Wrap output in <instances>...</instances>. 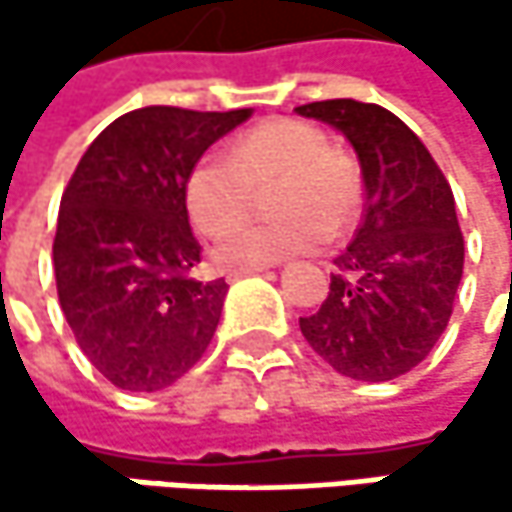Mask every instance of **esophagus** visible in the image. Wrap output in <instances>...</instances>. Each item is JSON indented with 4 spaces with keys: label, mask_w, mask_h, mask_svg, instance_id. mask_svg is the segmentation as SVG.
<instances>
[{
    "label": "esophagus",
    "mask_w": 512,
    "mask_h": 512,
    "mask_svg": "<svg viewBox=\"0 0 512 512\" xmlns=\"http://www.w3.org/2000/svg\"><path fill=\"white\" fill-rule=\"evenodd\" d=\"M266 269V263H252V266H231L228 269V278L234 281V278H240V275H252V272H263Z\"/></svg>",
    "instance_id": "1"
}]
</instances>
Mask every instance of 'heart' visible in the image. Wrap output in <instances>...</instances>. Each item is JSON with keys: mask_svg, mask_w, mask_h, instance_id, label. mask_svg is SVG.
Listing matches in <instances>:
<instances>
[{"mask_svg": "<svg viewBox=\"0 0 512 512\" xmlns=\"http://www.w3.org/2000/svg\"><path fill=\"white\" fill-rule=\"evenodd\" d=\"M272 179L276 186L270 190V206L279 216L241 226L254 200V186ZM186 210L207 237L229 231L216 246L222 263H272L311 252L329 234L341 237L356 225L361 171L356 156L329 145L323 127L299 118H269L240 133L231 154L210 151L192 165L186 177Z\"/></svg>", "mask_w": 512, "mask_h": 512, "instance_id": "b5f03b06", "label": "heart"}]
</instances>
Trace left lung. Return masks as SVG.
Segmentation results:
<instances>
[{
	"label": "left lung",
	"mask_w": 512,
	"mask_h": 512,
	"mask_svg": "<svg viewBox=\"0 0 512 512\" xmlns=\"http://www.w3.org/2000/svg\"><path fill=\"white\" fill-rule=\"evenodd\" d=\"M296 112L338 127L364 177L356 237L335 257L320 311L299 317V329L338 373L397 379L430 356L454 314L465 246L451 183L424 142L376 103L344 97Z\"/></svg>",
	"instance_id": "1"
}]
</instances>
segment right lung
Wrapping results in <instances>:
<instances>
[{
    "instance_id": "right-lung-1",
    "label": "right lung",
    "mask_w": 512,
    "mask_h": 512,
    "mask_svg": "<svg viewBox=\"0 0 512 512\" xmlns=\"http://www.w3.org/2000/svg\"><path fill=\"white\" fill-rule=\"evenodd\" d=\"M252 109L145 106L112 121L70 174L52 266L58 305L88 361L124 391H159L207 353L228 293L198 281L186 177Z\"/></svg>"
}]
</instances>
